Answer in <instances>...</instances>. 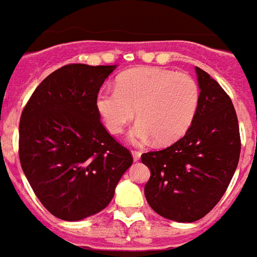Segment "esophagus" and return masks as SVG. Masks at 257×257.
Listing matches in <instances>:
<instances>
[{
  "label": "esophagus",
  "instance_id": "1",
  "mask_svg": "<svg viewBox=\"0 0 257 257\" xmlns=\"http://www.w3.org/2000/svg\"><path fill=\"white\" fill-rule=\"evenodd\" d=\"M131 155H133L134 162H138L139 159H141V153H139V151H131Z\"/></svg>",
  "mask_w": 257,
  "mask_h": 257
}]
</instances>
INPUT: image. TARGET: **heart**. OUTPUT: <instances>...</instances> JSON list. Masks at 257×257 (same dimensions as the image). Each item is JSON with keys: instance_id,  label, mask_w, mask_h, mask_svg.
Wrapping results in <instances>:
<instances>
[{"instance_id": "1", "label": "heart", "mask_w": 257, "mask_h": 257, "mask_svg": "<svg viewBox=\"0 0 257 257\" xmlns=\"http://www.w3.org/2000/svg\"><path fill=\"white\" fill-rule=\"evenodd\" d=\"M200 103V89L194 78L162 67H137L116 78L115 90L102 89L95 108L104 127L120 134L134 119L128 139L143 145L155 138L170 145L186 134Z\"/></svg>"}]
</instances>
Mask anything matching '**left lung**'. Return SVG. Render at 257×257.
<instances>
[{
    "label": "left lung",
    "instance_id": "left-lung-1",
    "mask_svg": "<svg viewBox=\"0 0 257 257\" xmlns=\"http://www.w3.org/2000/svg\"><path fill=\"white\" fill-rule=\"evenodd\" d=\"M200 103L183 138L142 155L151 171L145 186L150 207L161 216L192 223L216 206L236 171L240 134L232 100L210 74L195 67Z\"/></svg>",
    "mask_w": 257,
    "mask_h": 257
}]
</instances>
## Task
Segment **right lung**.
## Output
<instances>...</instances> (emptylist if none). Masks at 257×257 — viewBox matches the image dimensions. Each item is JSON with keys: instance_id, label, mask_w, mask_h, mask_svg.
I'll list each match as a JSON object with an SVG mask.
<instances>
[{"instance_id": "right-lung-1", "label": "right lung", "mask_w": 257, "mask_h": 257, "mask_svg": "<svg viewBox=\"0 0 257 257\" xmlns=\"http://www.w3.org/2000/svg\"><path fill=\"white\" fill-rule=\"evenodd\" d=\"M116 69L74 63L34 90L20 120V162L34 194L58 219L78 221L111 202L133 164L99 122L95 96Z\"/></svg>"}]
</instances>
